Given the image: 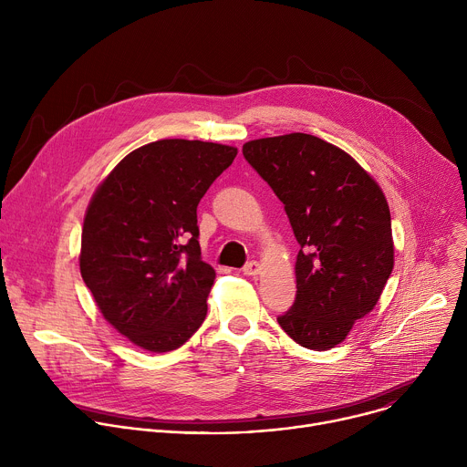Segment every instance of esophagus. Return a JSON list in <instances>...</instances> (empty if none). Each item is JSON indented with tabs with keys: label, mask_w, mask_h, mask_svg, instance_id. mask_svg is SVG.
I'll return each instance as SVG.
<instances>
[{
	"label": "esophagus",
	"mask_w": 467,
	"mask_h": 467,
	"mask_svg": "<svg viewBox=\"0 0 467 467\" xmlns=\"http://www.w3.org/2000/svg\"><path fill=\"white\" fill-rule=\"evenodd\" d=\"M244 275H258L260 274V264L256 262V260H251V262H247L245 265H244Z\"/></svg>",
	"instance_id": "34e87169"
}]
</instances>
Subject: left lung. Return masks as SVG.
<instances>
[{"mask_svg":"<svg viewBox=\"0 0 467 467\" xmlns=\"http://www.w3.org/2000/svg\"><path fill=\"white\" fill-rule=\"evenodd\" d=\"M242 153L283 202L301 245L296 301L277 321L299 346L332 349L375 308L393 270L386 197L351 155L305 132L251 140Z\"/></svg>","mask_w":467,"mask_h":467,"instance_id":"obj_1","label":"left lung"}]
</instances>
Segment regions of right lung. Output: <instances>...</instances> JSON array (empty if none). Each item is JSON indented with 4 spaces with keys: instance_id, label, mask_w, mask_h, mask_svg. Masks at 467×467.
Here are the masks:
<instances>
[{
    "instance_id": "1",
    "label": "right lung",
    "mask_w": 467,
    "mask_h": 467,
    "mask_svg": "<svg viewBox=\"0 0 467 467\" xmlns=\"http://www.w3.org/2000/svg\"><path fill=\"white\" fill-rule=\"evenodd\" d=\"M233 146L166 139L130 151L96 188L79 268L103 317L132 344L168 353L205 321L216 272L202 260L197 205Z\"/></svg>"
}]
</instances>
